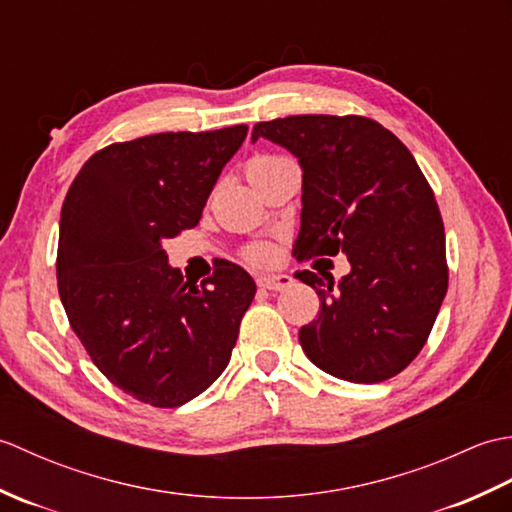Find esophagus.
I'll return each instance as SVG.
<instances>
[{"label":"esophagus","instance_id":"1","mask_svg":"<svg viewBox=\"0 0 512 512\" xmlns=\"http://www.w3.org/2000/svg\"><path fill=\"white\" fill-rule=\"evenodd\" d=\"M257 286L264 290H286L292 286V277L290 275H259L257 277Z\"/></svg>","mask_w":512,"mask_h":512}]
</instances>
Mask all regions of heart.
Here are the masks:
<instances>
[{"mask_svg": "<svg viewBox=\"0 0 512 512\" xmlns=\"http://www.w3.org/2000/svg\"><path fill=\"white\" fill-rule=\"evenodd\" d=\"M273 160H277V158H273V156H257V158L250 160L248 167H259V165H266V162H273ZM250 255H253V259H262V257H266V250L264 248H255Z\"/></svg>", "mask_w": 512, "mask_h": 512, "instance_id": "b5f03b06", "label": "heart"}]
</instances>
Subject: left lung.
<instances>
[{"instance_id": "obj_1", "label": "left lung", "mask_w": 512, "mask_h": 512, "mask_svg": "<svg viewBox=\"0 0 512 512\" xmlns=\"http://www.w3.org/2000/svg\"><path fill=\"white\" fill-rule=\"evenodd\" d=\"M250 138L286 147L301 165L292 255L343 253L350 262L339 281L297 273L321 301L319 317L299 330L303 352L350 383L396 376L427 343L449 286L440 209L416 158L363 116L277 118Z\"/></svg>"}]
</instances>
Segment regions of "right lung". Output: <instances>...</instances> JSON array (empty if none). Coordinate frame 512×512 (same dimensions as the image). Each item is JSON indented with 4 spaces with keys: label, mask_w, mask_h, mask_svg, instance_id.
<instances>
[{
    "label": "right lung",
    "mask_w": 512,
    "mask_h": 512,
    "mask_svg": "<svg viewBox=\"0 0 512 512\" xmlns=\"http://www.w3.org/2000/svg\"><path fill=\"white\" fill-rule=\"evenodd\" d=\"M248 127L167 132L85 162L59 222V297L107 380L151 407H180L220 376L255 297L231 262L200 286L169 266L165 239L200 222Z\"/></svg>",
    "instance_id": "1"
}]
</instances>
